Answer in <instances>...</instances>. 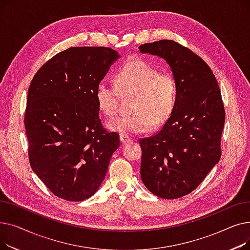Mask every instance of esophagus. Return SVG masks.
Instances as JSON below:
<instances>
[{
  "label": "esophagus",
  "mask_w": 250,
  "mask_h": 250,
  "mask_svg": "<svg viewBox=\"0 0 250 250\" xmlns=\"http://www.w3.org/2000/svg\"><path fill=\"white\" fill-rule=\"evenodd\" d=\"M121 141H122V143L123 144H127V143H129V142H132L133 141V139L130 138V137H128V136H126V135H121Z\"/></svg>",
  "instance_id": "esophagus-1"
}]
</instances>
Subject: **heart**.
Wrapping results in <instances>:
<instances>
[{
    "mask_svg": "<svg viewBox=\"0 0 250 250\" xmlns=\"http://www.w3.org/2000/svg\"><path fill=\"white\" fill-rule=\"evenodd\" d=\"M114 86L100 82L95 91L99 110L109 118L116 115L121 95L134 94L130 100L132 113L107 123L112 132L123 135L145 133L153 126H163L171 117L177 100L174 75L161 71L141 60L123 64L113 75Z\"/></svg>",
    "mask_w": 250,
    "mask_h": 250,
    "instance_id": "heart-1",
    "label": "heart"
}]
</instances>
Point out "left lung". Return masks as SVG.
I'll return each instance as SVG.
<instances>
[{"instance_id":"1","label":"left lung","mask_w":250,"mask_h":250,"mask_svg":"<svg viewBox=\"0 0 250 250\" xmlns=\"http://www.w3.org/2000/svg\"><path fill=\"white\" fill-rule=\"evenodd\" d=\"M163 58L176 79L177 100L158 133L140 140L141 178L162 199H178L198 188L221 158L225 109L213 71L180 43L159 41L139 46Z\"/></svg>"}]
</instances>
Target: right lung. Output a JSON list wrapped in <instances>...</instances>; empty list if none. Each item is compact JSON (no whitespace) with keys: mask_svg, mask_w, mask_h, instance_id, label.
<instances>
[{"mask_svg":"<svg viewBox=\"0 0 250 250\" xmlns=\"http://www.w3.org/2000/svg\"><path fill=\"white\" fill-rule=\"evenodd\" d=\"M117 58L110 47H70L47 61L30 83L24 115L29 163L58 198L81 202L93 195L120 147V135L103 127L95 99Z\"/></svg>","mask_w":250,"mask_h":250,"instance_id":"right-lung-1","label":"right lung"}]
</instances>
